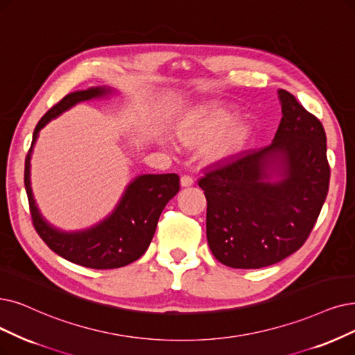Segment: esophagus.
Here are the masks:
<instances>
[{"label": "esophagus", "instance_id": "34e87169", "mask_svg": "<svg viewBox=\"0 0 355 355\" xmlns=\"http://www.w3.org/2000/svg\"><path fill=\"white\" fill-rule=\"evenodd\" d=\"M180 185H182L183 188H187V187L193 185V178H192V176H189V175H183V176L180 178Z\"/></svg>", "mask_w": 355, "mask_h": 355}]
</instances>
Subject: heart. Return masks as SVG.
<instances>
[{
    "label": "heart",
    "instance_id": "b5f03b06",
    "mask_svg": "<svg viewBox=\"0 0 355 355\" xmlns=\"http://www.w3.org/2000/svg\"><path fill=\"white\" fill-rule=\"evenodd\" d=\"M233 106L207 103L189 110L179 126L180 138L191 146H208V154L214 159H225L242 150L252 134L253 123L249 118L236 119Z\"/></svg>",
    "mask_w": 355,
    "mask_h": 355
}]
</instances>
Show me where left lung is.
<instances>
[{"label":"left lung","mask_w":355,"mask_h":355,"mask_svg":"<svg viewBox=\"0 0 355 355\" xmlns=\"http://www.w3.org/2000/svg\"><path fill=\"white\" fill-rule=\"evenodd\" d=\"M272 143L239 153L198 182L207 198V240L221 263L258 269L299 250L329 189L320 121L279 89Z\"/></svg>","instance_id":"1"}]
</instances>
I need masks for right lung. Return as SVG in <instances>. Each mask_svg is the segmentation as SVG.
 I'll return each mask as SVG.
<instances>
[{"mask_svg":"<svg viewBox=\"0 0 355 355\" xmlns=\"http://www.w3.org/2000/svg\"><path fill=\"white\" fill-rule=\"evenodd\" d=\"M113 93L115 89L97 86L67 94L36 125L24 163V187L37 234L64 259L93 269L121 268L143 257L151 243L163 208L179 192L176 173L139 175L128 183L110 214L87 229L62 230L42 216L31 187V159L40 130L77 103L107 98Z\"/></svg>","mask_w":355,"mask_h":355,"instance_id":"right-lung-1","label":"right lung"}]
</instances>
